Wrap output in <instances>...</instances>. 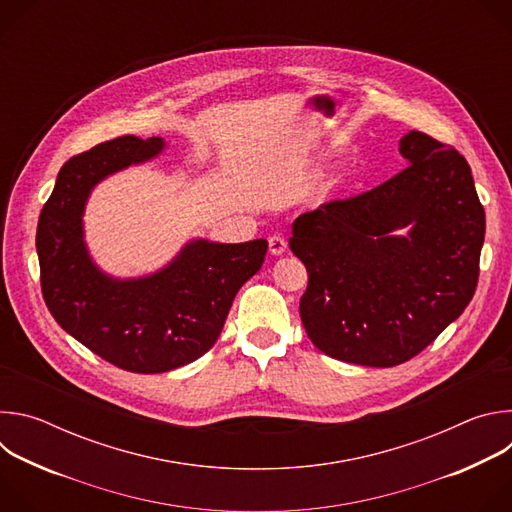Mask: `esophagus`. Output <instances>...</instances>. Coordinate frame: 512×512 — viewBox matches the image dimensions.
I'll use <instances>...</instances> for the list:
<instances>
[{
	"label": "esophagus",
	"instance_id": "1",
	"mask_svg": "<svg viewBox=\"0 0 512 512\" xmlns=\"http://www.w3.org/2000/svg\"><path fill=\"white\" fill-rule=\"evenodd\" d=\"M287 251V241L281 235L269 237V253L271 255H283Z\"/></svg>",
	"mask_w": 512,
	"mask_h": 512
}]
</instances>
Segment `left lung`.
<instances>
[{
  "label": "left lung",
  "mask_w": 512,
  "mask_h": 512,
  "mask_svg": "<svg viewBox=\"0 0 512 512\" xmlns=\"http://www.w3.org/2000/svg\"><path fill=\"white\" fill-rule=\"evenodd\" d=\"M399 152L403 172L300 214L289 239L308 269L300 316L310 340L362 367L419 354L478 283L486 218L468 162L421 131L403 135Z\"/></svg>",
  "instance_id": "left-lung-1"
}]
</instances>
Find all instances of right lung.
I'll return each instance as SVG.
<instances>
[{"mask_svg":"<svg viewBox=\"0 0 512 512\" xmlns=\"http://www.w3.org/2000/svg\"><path fill=\"white\" fill-rule=\"evenodd\" d=\"M166 148L162 137L123 135L70 158L58 172L36 231L44 302L72 338L131 373H166L200 358L221 334L241 285L263 265L267 241L194 239L160 271L119 279L85 243L83 214L107 176Z\"/></svg>","mask_w":512,"mask_h":512,"instance_id":"obj_1","label":"right lung"}]
</instances>
